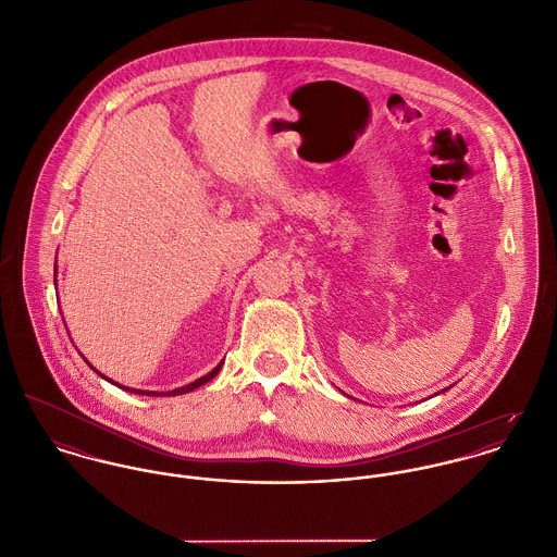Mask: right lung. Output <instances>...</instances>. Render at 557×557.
<instances>
[{"label": "right lung", "instance_id": "1", "mask_svg": "<svg viewBox=\"0 0 557 557\" xmlns=\"http://www.w3.org/2000/svg\"><path fill=\"white\" fill-rule=\"evenodd\" d=\"M223 363V361H222ZM222 363L215 368V370H211L209 374H205L202 379H198V381H194V383H189V385H185V387H178V389H172V392H165V394H154V392H144V389H128V387H122V385H117V387H122V389H128V392H135V394H144V396H178V394H185V392H191V389H196V387H200V385H205V383H209L211 379H215L218 376V372L222 370ZM103 376V374H101Z\"/></svg>", "mask_w": 557, "mask_h": 557}]
</instances>
